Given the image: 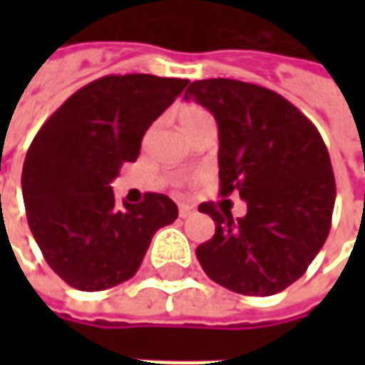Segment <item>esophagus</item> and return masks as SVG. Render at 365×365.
I'll list each match as a JSON object with an SVG mask.
<instances>
[{"label":"esophagus","instance_id":"obj_1","mask_svg":"<svg viewBox=\"0 0 365 365\" xmlns=\"http://www.w3.org/2000/svg\"><path fill=\"white\" fill-rule=\"evenodd\" d=\"M191 215H195V209H193V207L180 205V217H182V219H187Z\"/></svg>","mask_w":365,"mask_h":365}]
</instances>
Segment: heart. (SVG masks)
Returning a JSON list of instances; mask_svg holds the SVG:
<instances>
[{
    "label": "heart",
    "instance_id": "1",
    "mask_svg": "<svg viewBox=\"0 0 365 365\" xmlns=\"http://www.w3.org/2000/svg\"><path fill=\"white\" fill-rule=\"evenodd\" d=\"M178 119H180V125L185 130V135L191 136L195 130H197L201 125H205L209 120H213L211 117V113L207 111L205 107H201V105H183L180 107V111H178Z\"/></svg>",
    "mask_w": 365,
    "mask_h": 365
}]
</instances>
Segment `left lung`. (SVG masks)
Segmentation results:
<instances>
[{"mask_svg":"<svg viewBox=\"0 0 365 365\" xmlns=\"http://www.w3.org/2000/svg\"><path fill=\"white\" fill-rule=\"evenodd\" d=\"M219 127L221 195L237 190L246 215L201 203L215 235L197 246L215 283L242 295H274L305 274L329 237L336 183L321 133L279 93L229 78L193 82Z\"/></svg>","mask_w":365,"mask_h":365,"instance_id":"obj_1","label":"left lung"}]
</instances>
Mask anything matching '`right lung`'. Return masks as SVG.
<instances>
[{"instance_id":"obj_1","label":"right lung","mask_w":365,"mask_h":365,"mask_svg":"<svg viewBox=\"0 0 365 365\" xmlns=\"http://www.w3.org/2000/svg\"><path fill=\"white\" fill-rule=\"evenodd\" d=\"M150 74L103 76L46 119L23 164L27 221L44 260L74 289L101 291L140 268L154 232L178 219L162 193L115 209L109 183L187 86Z\"/></svg>"}]
</instances>
